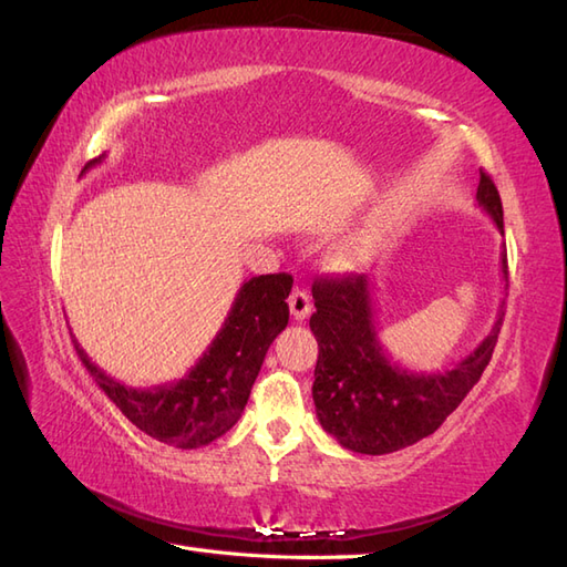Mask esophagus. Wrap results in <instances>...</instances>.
<instances>
[{
	"label": "esophagus",
	"instance_id": "obj_1",
	"mask_svg": "<svg viewBox=\"0 0 567 567\" xmlns=\"http://www.w3.org/2000/svg\"><path fill=\"white\" fill-rule=\"evenodd\" d=\"M288 306H291V316L296 320H306L310 316V310H312L310 293L303 291V288H296V291L291 293V298H288Z\"/></svg>",
	"mask_w": 567,
	"mask_h": 567
}]
</instances>
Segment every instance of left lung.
I'll return each mask as SVG.
<instances>
[{
  "label": "left lung",
  "mask_w": 567,
  "mask_h": 567,
  "mask_svg": "<svg viewBox=\"0 0 567 567\" xmlns=\"http://www.w3.org/2000/svg\"><path fill=\"white\" fill-rule=\"evenodd\" d=\"M475 198L505 235L497 186L483 169ZM502 274L507 281V249H502ZM312 298L310 330L320 347L312 383L318 420L344 449L369 456L417 444L444 424L481 381L505 316L497 312L493 330L454 369L417 373L385 357L367 274L320 276L312 284Z\"/></svg>",
  "instance_id": "1"
}]
</instances>
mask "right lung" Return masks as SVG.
Wrapping results in <instances>:
<instances>
[{"label":"right lung","mask_w":567,"mask_h":567,"mask_svg":"<svg viewBox=\"0 0 567 567\" xmlns=\"http://www.w3.org/2000/svg\"><path fill=\"white\" fill-rule=\"evenodd\" d=\"M102 159L104 155L84 169ZM291 286V274H261L245 281L220 332L177 383L147 390L123 385L92 363L78 342L74 349L96 385L137 430L177 449L206 446L240 420L267 349L288 324Z\"/></svg>","instance_id":"1"}]
</instances>
